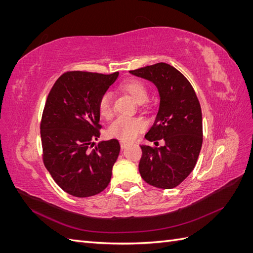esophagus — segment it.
I'll return each instance as SVG.
<instances>
[{
    "instance_id": "obj_1",
    "label": "esophagus",
    "mask_w": 253,
    "mask_h": 253,
    "mask_svg": "<svg viewBox=\"0 0 253 253\" xmlns=\"http://www.w3.org/2000/svg\"><path fill=\"white\" fill-rule=\"evenodd\" d=\"M128 143L127 142H126V141H120V147H121V149H125V148H126V145H127Z\"/></svg>"
}]
</instances>
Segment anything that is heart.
I'll return each instance as SVG.
<instances>
[{
  "label": "heart",
  "instance_id": "1",
  "mask_svg": "<svg viewBox=\"0 0 253 253\" xmlns=\"http://www.w3.org/2000/svg\"><path fill=\"white\" fill-rule=\"evenodd\" d=\"M121 89L131 95L138 103H142L148 99V88L145 84L136 78L126 80L121 84ZM98 112L102 118L109 119L113 115V100L110 91L103 93L98 101ZM147 128V122L142 118L120 116L109 126V135L113 138L122 141L135 139L141 132Z\"/></svg>",
  "mask_w": 253,
  "mask_h": 253
}]
</instances>
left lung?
<instances>
[{"label":"left lung","instance_id":"1","mask_svg":"<svg viewBox=\"0 0 253 253\" xmlns=\"http://www.w3.org/2000/svg\"><path fill=\"white\" fill-rule=\"evenodd\" d=\"M129 73L152 81L160 96L155 122L144 136L156 147L140 145L141 177L156 188L177 187L194 169L203 144L202 109L195 90L179 71L164 62ZM160 139L164 147H159Z\"/></svg>","mask_w":253,"mask_h":253}]
</instances>
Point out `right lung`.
Segmentation results:
<instances>
[{
  "label": "right lung",
  "instance_id": "right-lung-1",
  "mask_svg": "<svg viewBox=\"0 0 253 253\" xmlns=\"http://www.w3.org/2000/svg\"><path fill=\"white\" fill-rule=\"evenodd\" d=\"M118 72L103 75L71 71L53 84L40 124L43 163L52 179L76 197L93 196L109 186L119 155L117 139L98 143L102 126L98 101Z\"/></svg>",
  "mask_w": 253,
  "mask_h": 253
}]
</instances>
